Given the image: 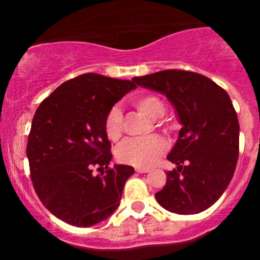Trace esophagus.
Instances as JSON below:
<instances>
[{"instance_id":"esophagus-1","label":"esophagus","mask_w":260,"mask_h":260,"mask_svg":"<svg viewBox=\"0 0 260 260\" xmlns=\"http://www.w3.org/2000/svg\"><path fill=\"white\" fill-rule=\"evenodd\" d=\"M136 171L140 172V174H146V172H149L151 170L148 167H136Z\"/></svg>"}]
</instances>
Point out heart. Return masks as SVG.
Instances as JSON below:
<instances>
[{
	"instance_id": "1",
	"label": "heart",
	"mask_w": 260,
	"mask_h": 260,
	"mask_svg": "<svg viewBox=\"0 0 260 260\" xmlns=\"http://www.w3.org/2000/svg\"><path fill=\"white\" fill-rule=\"evenodd\" d=\"M132 104L147 117L156 119L164 113V103L152 94H142L132 99ZM104 131L111 141L118 140L122 131V113L118 108H112L104 120ZM167 148L166 141L159 136L146 138H128L117 147V158L123 164L136 167L151 166Z\"/></svg>"
}]
</instances>
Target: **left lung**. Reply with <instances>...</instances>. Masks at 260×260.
Listing matches in <instances>:
<instances>
[{"instance_id":"left-lung-1","label":"left lung","mask_w":260,"mask_h":260,"mask_svg":"<svg viewBox=\"0 0 260 260\" xmlns=\"http://www.w3.org/2000/svg\"><path fill=\"white\" fill-rule=\"evenodd\" d=\"M133 83L161 93L175 108L181 129L167 159L176 169L156 192L166 210L192 215L214 205L234 175L239 156V122L230 96L196 73L164 70Z\"/></svg>"}]
</instances>
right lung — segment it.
I'll list each match as a JSON object with an SVG mask.
<instances>
[{"label":"right lung","mask_w":260,"mask_h":260,"mask_svg":"<svg viewBox=\"0 0 260 260\" xmlns=\"http://www.w3.org/2000/svg\"><path fill=\"white\" fill-rule=\"evenodd\" d=\"M136 88L133 81L89 73L62 83L36 109L26 156L36 193L57 219L91 226L119 206L135 169L108 167L112 153L104 120L114 104ZM94 166L106 171L95 177Z\"/></svg>","instance_id":"add662e5"}]
</instances>
